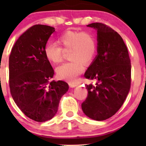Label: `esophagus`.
Listing matches in <instances>:
<instances>
[{"label":"esophagus","instance_id":"34e87169","mask_svg":"<svg viewBox=\"0 0 146 146\" xmlns=\"http://www.w3.org/2000/svg\"><path fill=\"white\" fill-rule=\"evenodd\" d=\"M69 86H70V88H74V87H75V86H78V84L74 83V82H70Z\"/></svg>","mask_w":146,"mask_h":146}]
</instances>
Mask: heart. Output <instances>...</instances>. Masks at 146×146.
Masks as SVG:
<instances>
[{"label":"heart","mask_w":146,"mask_h":146,"mask_svg":"<svg viewBox=\"0 0 146 146\" xmlns=\"http://www.w3.org/2000/svg\"><path fill=\"white\" fill-rule=\"evenodd\" d=\"M57 44L48 42L44 53L48 60L57 64L62 61L64 51L70 50V62L56 68L57 76L67 81H74L84 70V64H88L92 61L96 52L94 38L86 31H67L57 38Z\"/></svg>","instance_id":"heart-1"}]
</instances>
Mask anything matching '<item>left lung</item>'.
Returning <instances> with one entry per match:
<instances>
[{"mask_svg": "<svg viewBox=\"0 0 146 146\" xmlns=\"http://www.w3.org/2000/svg\"><path fill=\"white\" fill-rule=\"evenodd\" d=\"M97 30L98 56L84 74L96 80L85 86L88 96L82 104L84 113L98 121L108 119L123 105L131 84V63L128 51L117 32L103 23L87 25Z\"/></svg>", "mask_w": 146, "mask_h": 146, "instance_id": "8db88e82", "label": "left lung"}]
</instances>
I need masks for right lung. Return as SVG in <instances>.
Wrapping results in <instances>:
<instances>
[{"label": "right lung", "instance_id": "right-lung-1", "mask_svg": "<svg viewBox=\"0 0 146 146\" xmlns=\"http://www.w3.org/2000/svg\"><path fill=\"white\" fill-rule=\"evenodd\" d=\"M54 31L50 26H33L19 38L9 56L12 97L25 115L38 122L54 116L69 88L64 81L50 80L54 72L44 48Z\"/></svg>", "mask_w": 146, "mask_h": 146}]
</instances>
